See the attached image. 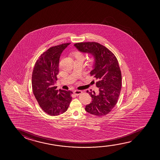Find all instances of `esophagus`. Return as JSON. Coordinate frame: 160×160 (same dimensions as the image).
Listing matches in <instances>:
<instances>
[{"instance_id": "obj_1", "label": "esophagus", "mask_w": 160, "mask_h": 160, "mask_svg": "<svg viewBox=\"0 0 160 160\" xmlns=\"http://www.w3.org/2000/svg\"><path fill=\"white\" fill-rule=\"evenodd\" d=\"M81 93H82V91L80 90H75L74 91V93L75 95H79V94H81Z\"/></svg>"}]
</instances>
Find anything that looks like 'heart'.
<instances>
[{
	"mask_svg": "<svg viewBox=\"0 0 160 160\" xmlns=\"http://www.w3.org/2000/svg\"><path fill=\"white\" fill-rule=\"evenodd\" d=\"M74 56L75 58L78 60H81V61H83V56L82 55L81 53L79 52H75L74 53ZM93 61V59L91 58L90 59V63H92V62Z\"/></svg>",
	"mask_w": 160,
	"mask_h": 160,
	"instance_id": "obj_1",
	"label": "heart"
}]
</instances>
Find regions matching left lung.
I'll list each match as a JSON object with an SVG mask.
<instances>
[{"label": "left lung", "instance_id": "8db88e82", "mask_svg": "<svg viewBox=\"0 0 160 160\" xmlns=\"http://www.w3.org/2000/svg\"><path fill=\"white\" fill-rule=\"evenodd\" d=\"M74 45L80 52L90 54L94 59L90 74L98 81L99 92L87 91L92 101L86 105V111L95 116H105L116 105L120 93L122 78L118 59L109 49L98 42H79Z\"/></svg>", "mask_w": 160, "mask_h": 160}]
</instances>
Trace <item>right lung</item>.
<instances>
[{
    "label": "right lung",
    "instance_id": "right-lung-1",
    "mask_svg": "<svg viewBox=\"0 0 160 160\" xmlns=\"http://www.w3.org/2000/svg\"><path fill=\"white\" fill-rule=\"evenodd\" d=\"M70 43L53 46L38 58L33 69L32 85L33 94L46 114L59 115L68 109L72 97L70 91L56 90L54 86L59 72V58Z\"/></svg>",
    "mask_w": 160,
    "mask_h": 160
}]
</instances>
